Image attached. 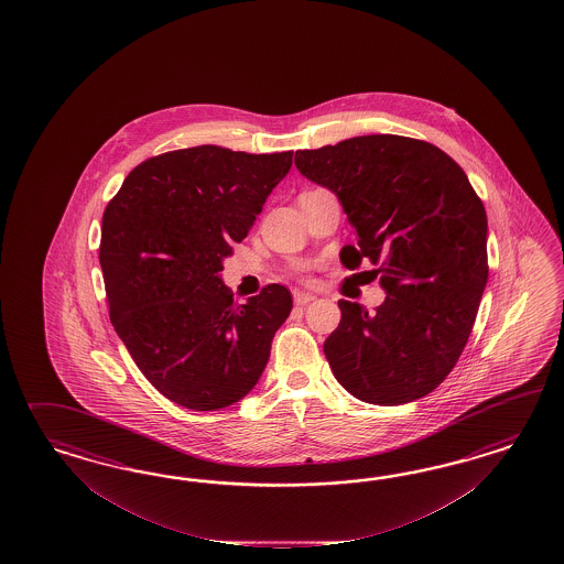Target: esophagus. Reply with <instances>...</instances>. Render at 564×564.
Returning a JSON list of instances; mask_svg holds the SVG:
<instances>
[{"mask_svg": "<svg viewBox=\"0 0 564 564\" xmlns=\"http://www.w3.org/2000/svg\"><path fill=\"white\" fill-rule=\"evenodd\" d=\"M316 297L312 295V293H306V291H293V302H295V306H307L310 302H314Z\"/></svg>", "mask_w": 564, "mask_h": 564, "instance_id": "1", "label": "esophagus"}]
</instances>
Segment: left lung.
Instances as JSON below:
<instances>
[{"mask_svg":"<svg viewBox=\"0 0 564 564\" xmlns=\"http://www.w3.org/2000/svg\"><path fill=\"white\" fill-rule=\"evenodd\" d=\"M295 167L337 194L356 236L341 262L378 269L375 312L341 300L325 356L347 393L401 405L455 368L488 281L486 210L465 171L438 147L394 134L297 151Z\"/></svg>","mask_w":564,"mask_h":564,"instance_id":"1","label":"left lung"}]
</instances>
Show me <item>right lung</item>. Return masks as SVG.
<instances>
[{"label": "right lung", "instance_id": "right-lung-1", "mask_svg": "<svg viewBox=\"0 0 564 564\" xmlns=\"http://www.w3.org/2000/svg\"><path fill=\"white\" fill-rule=\"evenodd\" d=\"M291 159L215 144L159 154L130 171L102 213L111 325L154 389L186 410H221L250 393L290 316L288 288L236 304L221 271Z\"/></svg>", "mask_w": 564, "mask_h": 564}]
</instances>
